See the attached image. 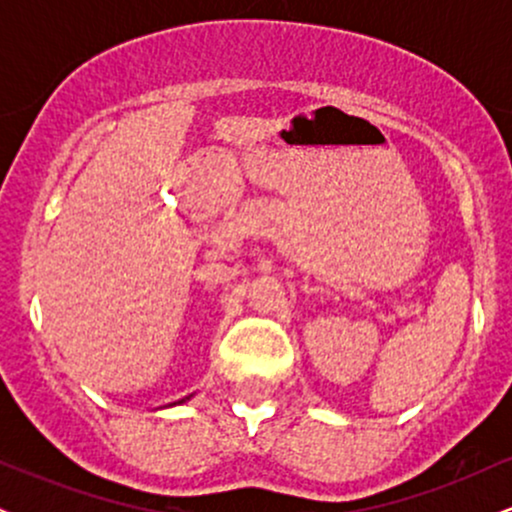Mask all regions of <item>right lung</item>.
<instances>
[{
  "mask_svg": "<svg viewBox=\"0 0 512 512\" xmlns=\"http://www.w3.org/2000/svg\"><path fill=\"white\" fill-rule=\"evenodd\" d=\"M185 399H190V397H185ZM185 399H180V402H185Z\"/></svg>",
  "mask_w": 512,
  "mask_h": 512,
  "instance_id": "add662e5",
  "label": "right lung"
}]
</instances>
